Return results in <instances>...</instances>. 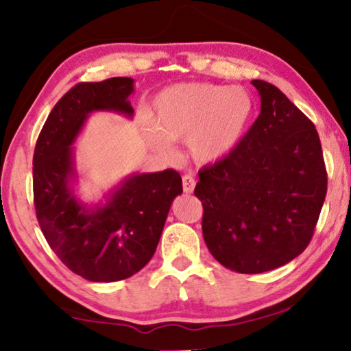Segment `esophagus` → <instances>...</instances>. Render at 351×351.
Masks as SVG:
<instances>
[{"instance_id":"34e87169","label":"esophagus","mask_w":351,"mask_h":351,"mask_svg":"<svg viewBox=\"0 0 351 351\" xmlns=\"http://www.w3.org/2000/svg\"><path fill=\"white\" fill-rule=\"evenodd\" d=\"M182 183H183V191L185 193H193L194 186H196V180H194V177L190 174L183 176Z\"/></svg>"}]
</instances>
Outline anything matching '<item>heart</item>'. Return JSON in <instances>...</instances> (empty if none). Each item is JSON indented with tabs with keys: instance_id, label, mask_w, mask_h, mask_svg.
Segmentation results:
<instances>
[{
	"instance_id": "heart-1",
	"label": "heart",
	"mask_w": 351,
	"mask_h": 351,
	"mask_svg": "<svg viewBox=\"0 0 351 351\" xmlns=\"http://www.w3.org/2000/svg\"><path fill=\"white\" fill-rule=\"evenodd\" d=\"M154 125L145 136L168 152L169 139L188 143L199 163L223 160L243 139L250 127L254 100L243 88L213 83L174 84L155 97Z\"/></svg>"
}]
</instances>
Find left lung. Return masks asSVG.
<instances>
[{
	"label": "left lung",
	"instance_id": "8db88e82",
	"mask_svg": "<svg viewBox=\"0 0 351 351\" xmlns=\"http://www.w3.org/2000/svg\"><path fill=\"white\" fill-rule=\"evenodd\" d=\"M251 84L261 114L228 157L199 171L194 188L208 251L245 274L282 267L306 250L328 183L314 123L276 86Z\"/></svg>",
	"mask_w": 351,
	"mask_h": 351
}]
</instances>
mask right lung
<instances>
[{
    "mask_svg": "<svg viewBox=\"0 0 351 351\" xmlns=\"http://www.w3.org/2000/svg\"><path fill=\"white\" fill-rule=\"evenodd\" d=\"M133 84L117 77L70 89L48 116L32 158L34 207L45 240L64 265L93 282L121 281L147 265L171 204L183 191L179 172L165 169L125 177L100 202L78 197L72 145L93 112L132 119Z\"/></svg>",
    "mask_w": 351,
    "mask_h": 351,
    "instance_id": "1",
    "label": "right lung"
}]
</instances>
